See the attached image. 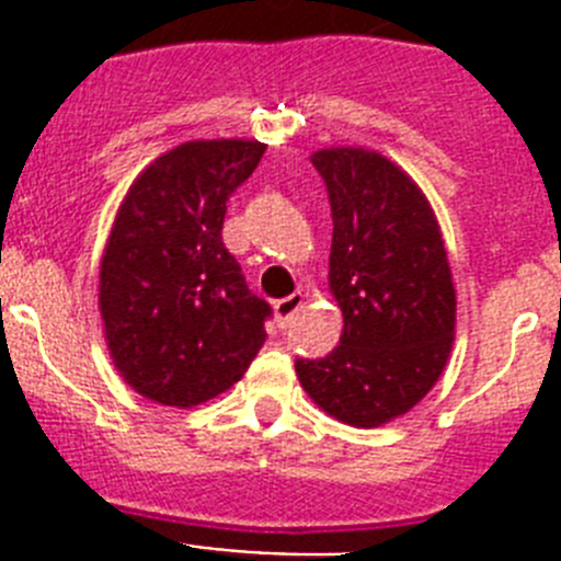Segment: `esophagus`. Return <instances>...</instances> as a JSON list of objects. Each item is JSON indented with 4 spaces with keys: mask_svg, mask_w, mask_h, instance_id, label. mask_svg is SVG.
I'll return each mask as SVG.
<instances>
[{
    "mask_svg": "<svg viewBox=\"0 0 561 561\" xmlns=\"http://www.w3.org/2000/svg\"><path fill=\"white\" fill-rule=\"evenodd\" d=\"M272 309H275L277 329H286V325L291 323V317H295L297 311L304 309V295H300V291H295V295L284 297V300H277V304L272 306Z\"/></svg>",
    "mask_w": 561,
    "mask_h": 561,
    "instance_id": "1",
    "label": "esophagus"
}]
</instances>
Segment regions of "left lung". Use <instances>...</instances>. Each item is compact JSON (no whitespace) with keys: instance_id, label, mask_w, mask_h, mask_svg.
<instances>
[{"instance_id":"left-lung-1","label":"left lung","mask_w":561,"mask_h":561,"mask_svg":"<svg viewBox=\"0 0 561 561\" xmlns=\"http://www.w3.org/2000/svg\"><path fill=\"white\" fill-rule=\"evenodd\" d=\"M331 202L329 286L340 345L297 359L314 404L354 427H379L430 393L455 340V286L427 196L368 148L311 153Z\"/></svg>"}]
</instances>
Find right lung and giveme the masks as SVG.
<instances>
[{"label": "right lung", "instance_id": "right-lung-1", "mask_svg": "<svg viewBox=\"0 0 561 561\" xmlns=\"http://www.w3.org/2000/svg\"><path fill=\"white\" fill-rule=\"evenodd\" d=\"M257 140H193L157 157L123 199L101 261V317L126 385L168 408L232 388L266 340L270 304L221 241Z\"/></svg>", "mask_w": 561, "mask_h": 561}]
</instances>
